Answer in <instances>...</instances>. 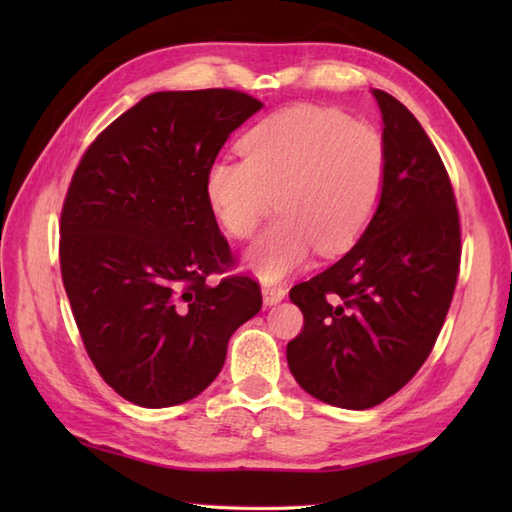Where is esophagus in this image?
Segmentation results:
<instances>
[{"label": "esophagus", "instance_id": "34e87169", "mask_svg": "<svg viewBox=\"0 0 512 512\" xmlns=\"http://www.w3.org/2000/svg\"><path fill=\"white\" fill-rule=\"evenodd\" d=\"M262 297H264V306H277L279 301L286 299V288H281V286H264L262 288Z\"/></svg>", "mask_w": 512, "mask_h": 512}]
</instances>
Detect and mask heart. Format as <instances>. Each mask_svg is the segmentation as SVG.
Segmentation results:
<instances>
[{
    "instance_id": "heart-1",
    "label": "heart",
    "mask_w": 512,
    "mask_h": 512,
    "mask_svg": "<svg viewBox=\"0 0 512 512\" xmlns=\"http://www.w3.org/2000/svg\"><path fill=\"white\" fill-rule=\"evenodd\" d=\"M244 158H217L204 176L215 220L246 239L264 220L273 195L284 215L244 253L264 284L323 255L350 248L372 222L387 178L385 140L334 107L292 105L257 123L242 140Z\"/></svg>"
}]
</instances>
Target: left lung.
<instances>
[{
  "mask_svg": "<svg viewBox=\"0 0 512 512\" xmlns=\"http://www.w3.org/2000/svg\"><path fill=\"white\" fill-rule=\"evenodd\" d=\"M387 178L372 222L339 262L290 290L303 330L286 358L321 402L369 409L416 376L447 317L460 270V217L440 154L405 105L372 90Z\"/></svg>",
  "mask_w": 512,
  "mask_h": 512,
  "instance_id": "left-lung-1",
  "label": "left lung"
}]
</instances>
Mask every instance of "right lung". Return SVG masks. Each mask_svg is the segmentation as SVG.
I'll use <instances>...</instances> for the list:
<instances>
[{
	"label": "right lung",
	"instance_id": "obj_1",
	"mask_svg": "<svg viewBox=\"0 0 512 512\" xmlns=\"http://www.w3.org/2000/svg\"><path fill=\"white\" fill-rule=\"evenodd\" d=\"M235 90L154 92L85 151L61 211V277L94 367L138 407L187 402L262 310L204 193L226 138L262 110Z\"/></svg>",
	"mask_w": 512,
	"mask_h": 512
}]
</instances>
